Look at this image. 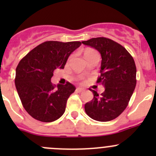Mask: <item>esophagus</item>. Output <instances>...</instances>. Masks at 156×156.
<instances>
[{"label": "esophagus", "mask_w": 156, "mask_h": 156, "mask_svg": "<svg viewBox=\"0 0 156 156\" xmlns=\"http://www.w3.org/2000/svg\"><path fill=\"white\" fill-rule=\"evenodd\" d=\"M84 90L83 89V88H81V87H78V88H77V89H76V91H77V92H78V93L83 92V91H84Z\"/></svg>", "instance_id": "34e87169"}]
</instances>
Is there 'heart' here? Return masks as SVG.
Listing matches in <instances>:
<instances>
[{"mask_svg": "<svg viewBox=\"0 0 156 156\" xmlns=\"http://www.w3.org/2000/svg\"><path fill=\"white\" fill-rule=\"evenodd\" d=\"M95 53H97V52L92 48H86L84 51V54L86 59H87L89 56H90L91 55L95 54Z\"/></svg>", "mask_w": 156, "mask_h": 156, "instance_id": "obj_1", "label": "heart"}]
</instances>
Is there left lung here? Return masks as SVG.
I'll return each mask as SVG.
<instances>
[{
  "mask_svg": "<svg viewBox=\"0 0 156 156\" xmlns=\"http://www.w3.org/2000/svg\"><path fill=\"white\" fill-rule=\"evenodd\" d=\"M82 44L95 48L101 54L100 76L97 82L105 87L100 96L90 89L94 98L84 105V110L94 120L112 121L126 108L136 87L134 60L126 49L109 38L94 37Z\"/></svg>",
  "mask_w": 156,
  "mask_h": 156,
  "instance_id": "left-lung-1",
  "label": "left lung"
}]
</instances>
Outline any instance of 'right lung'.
<instances>
[{"mask_svg": "<svg viewBox=\"0 0 156 156\" xmlns=\"http://www.w3.org/2000/svg\"><path fill=\"white\" fill-rule=\"evenodd\" d=\"M81 44L80 41H45L19 62L15 85L23 107L34 119L52 122L65 112L67 100L76 88L69 82L54 85L50 79L53 71L64 69L69 56Z\"/></svg>", "mask_w": 156, "mask_h": 156, "instance_id": "obj_1", "label": "right lung"}]
</instances>
